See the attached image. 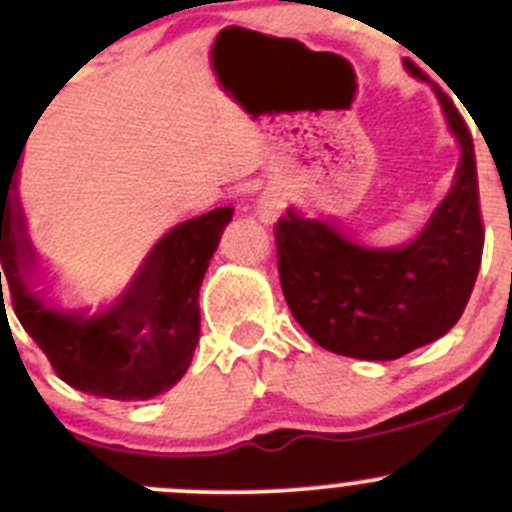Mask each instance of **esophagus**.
<instances>
[{
  "mask_svg": "<svg viewBox=\"0 0 512 512\" xmlns=\"http://www.w3.org/2000/svg\"><path fill=\"white\" fill-rule=\"evenodd\" d=\"M281 209H283L281 199L263 197L261 202H258V217H261L263 221H273L278 217V214H281Z\"/></svg>",
  "mask_w": 512,
  "mask_h": 512,
  "instance_id": "obj_1",
  "label": "esophagus"
}]
</instances>
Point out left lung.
I'll return each instance as SVG.
<instances>
[{
  "label": "left lung",
  "mask_w": 512,
  "mask_h": 512,
  "mask_svg": "<svg viewBox=\"0 0 512 512\" xmlns=\"http://www.w3.org/2000/svg\"><path fill=\"white\" fill-rule=\"evenodd\" d=\"M412 76L429 81L412 61ZM461 145L453 187L412 244L370 249L333 221L295 209L276 224L278 276L293 318L320 347L357 360H397L439 340L461 318L483 254L473 140L461 113L434 86Z\"/></svg>",
  "instance_id": "left-lung-1"
}]
</instances>
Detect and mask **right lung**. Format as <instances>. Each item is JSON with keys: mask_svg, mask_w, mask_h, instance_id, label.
Returning a JSON list of instances; mask_svg holds the SVG:
<instances>
[{"mask_svg": "<svg viewBox=\"0 0 512 512\" xmlns=\"http://www.w3.org/2000/svg\"><path fill=\"white\" fill-rule=\"evenodd\" d=\"M0 192V291L73 389L118 402H142L182 379L199 342V286L234 209L219 207L177 224L145 258L110 308L61 310L34 291L36 251L19 199ZM4 298V293H2Z\"/></svg>", "mask_w": 512, "mask_h": 512, "instance_id": "add662e5", "label": "right lung"}]
</instances>
